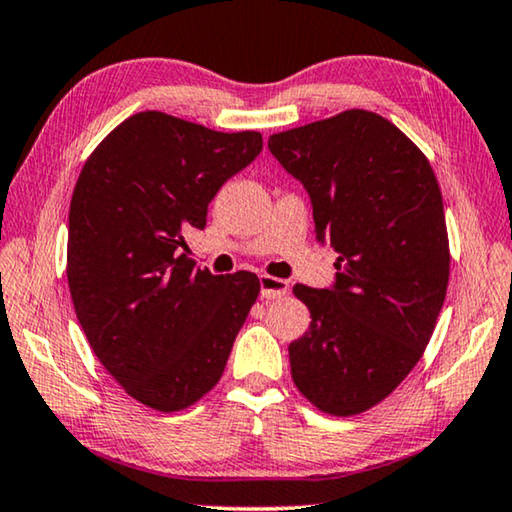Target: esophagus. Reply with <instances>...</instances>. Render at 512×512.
Listing matches in <instances>:
<instances>
[{
    "label": "esophagus",
    "mask_w": 512,
    "mask_h": 512,
    "mask_svg": "<svg viewBox=\"0 0 512 512\" xmlns=\"http://www.w3.org/2000/svg\"><path fill=\"white\" fill-rule=\"evenodd\" d=\"M291 291V284L286 279L270 277V274H261V295L265 300H277Z\"/></svg>",
    "instance_id": "esophagus-1"
}]
</instances>
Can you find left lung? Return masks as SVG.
Here are the masks:
<instances>
[{
    "label": "left lung",
    "instance_id": "obj_1",
    "mask_svg": "<svg viewBox=\"0 0 512 512\" xmlns=\"http://www.w3.org/2000/svg\"><path fill=\"white\" fill-rule=\"evenodd\" d=\"M268 147L307 189L316 240L339 254L330 288L293 286L311 314L288 346L293 383L323 413L355 416L406 379L441 314L450 249L439 182L369 110L274 133Z\"/></svg>",
    "mask_w": 512,
    "mask_h": 512
}]
</instances>
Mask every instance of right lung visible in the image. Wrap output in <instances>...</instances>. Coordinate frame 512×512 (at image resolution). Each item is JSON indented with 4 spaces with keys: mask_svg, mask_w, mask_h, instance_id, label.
<instances>
[{
    "mask_svg": "<svg viewBox=\"0 0 512 512\" xmlns=\"http://www.w3.org/2000/svg\"><path fill=\"white\" fill-rule=\"evenodd\" d=\"M263 150L258 131L221 133L145 110L85 161L69 210L66 277L87 342L140 404L173 413L224 374L261 291L254 272L212 274L180 254L221 184Z\"/></svg>",
    "mask_w": 512,
    "mask_h": 512,
    "instance_id": "add662e5",
    "label": "right lung"
}]
</instances>
